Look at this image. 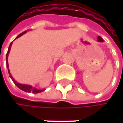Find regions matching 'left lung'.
Returning a JSON list of instances; mask_svg holds the SVG:
<instances>
[{
  "instance_id": "1",
  "label": "left lung",
  "mask_w": 123,
  "mask_h": 123,
  "mask_svg": "<svg viewBox=\"0 0 123 123\" xmlns=\"http://www.w3.org/2000/svg\"><path fill=\"white\" fill-rule=\"evenodd\" d=\"M98 41H99V42H103V39L100 37V36H98Z\"/></svg>"
}]
</instances>
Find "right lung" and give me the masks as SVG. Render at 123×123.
I'll return each mask as SVG.
<instances>
[{"label": "right lung", "mask_w": 123, "mask_h": 123, "mask_svg": "<svg viewBox=\"0 0 123 123\" xmlns=\"http://www.w3.org/2000/svg\"><path fill=\"white\" fill-rule=\"evenodd\" d=\"M26 32H27V31H25L23 32L22 33L19 34V35L16 37V38L20 37V36H23V34L26 33ZM16 38H15V39H16ZM12 42H11V44H10V45H9V48H8V53H7V54H6V67L8 68V73H9L10 78L12 79V80L13 81V83H15V86H17L18 88H20V90H23V91H25V92H33V93H39V92H43L44 90H38V89H37V88L33 87V86H29V85H26V84H20V83H19L16 82V81L14 80V78L12 77V75H11V73H10L9 68H8V54H9L10 50H11V45H12Z\"/></svg>", "instance_id": "add662e5"}]
</instances>
